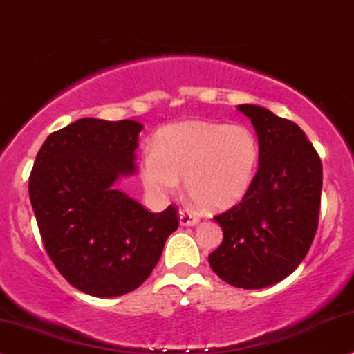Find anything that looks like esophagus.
<instances>
[{
  "mask_svg": "<svg viewBox=\"0 0 354 354\" xmlns=\"http://www.w3.org/2000/svg\"><path fill=\"white\" fill-rule=\"evenodd\" d=\"M200 221L198 215H195L194 212L189 210H180V225L182 226H195Z\"/></svg>",
  "mask_w": 354,
  "mask_h": 354,
  "instance_id": "obj_1",
  "label": "esophagus"
}]
</instances>
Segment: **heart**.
Listing matches in <instances>:
<instances>
[{
    "label": "heart",
    "mask_w": 354,
    "mask_h": 354,
    "mask_svg": "<svg viewBox=\"0 0 354 354\" xmlns=\"http://www.w3.org/2000/svg\"><path fill=\"white\" fill-rule=\"evenodd\" d=\"M259 164V142L244 124L184 121L156 134L144 151L139 174L159 198L176 194L178 178L198 207L218 210L244 197Z\"/></svg>",
    "instance_id": "obj_1"
}]
</instances>
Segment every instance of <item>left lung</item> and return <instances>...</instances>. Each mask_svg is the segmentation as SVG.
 Here are the masks:
<instances>
[{
    "label": "left lung",
    "mask_w": 354,
    "mask_h": 354,
    "mask_svg": "<svg viewBox=\"0 0 354 354\" xmlns=\"http://www.w3.org/2000/svg\"><path fill=\"white\" fill-rule=\"evenodd\" d=\"M238 110L256 129L259 167L239 203L213 216L223 241L208 263L230 286L263 289L294 272L310 250L324 174L320 156L294 121L256 104Z\"/></svg>",
    "instance_id": "1"
}]
</instances>
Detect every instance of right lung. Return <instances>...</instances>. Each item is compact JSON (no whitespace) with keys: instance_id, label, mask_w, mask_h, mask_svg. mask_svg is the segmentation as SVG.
<instances>
[{"instance_id":"obj_1","label":"right lung","mask_w":354,"mask_h":354,"mask_svg":"<svg viewBox=\"0 0 354 354\" xmlns=\"http://www.w3.org/2000/svg\"><path fill=\"white\" fill-rule=\"evenodd\" d=\"M142 124L82 118L37 152L29 198L44 248L62 277L93 297H118L151 276L178 210L151 213L115 189L134 172Z\"/></svg>"}]
</instances>
